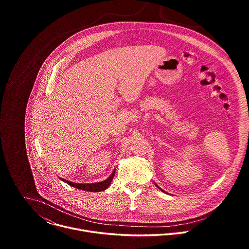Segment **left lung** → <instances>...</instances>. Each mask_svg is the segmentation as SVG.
I'll return each mask as SVG.
<instances>
[{
	"mask_svg": "<svg viewBox=\"0 0 249 249\" xmlns=\"http://www.w3.org/2000/svg\"><path fill=\"white\" fill-rule=\"evenodd\" d=\"M156 186H157V187H158V188H160V187H159V186H158V185H157V184H156ZM160 190H161V191H162V192H164V191H163V190H162V189H160Z\"/></svg>",
	"mask_w": 249,
	"mask_h": 249,
	"instance_id": "8db88e82",
	"label": "left lung"
}]
</instances>
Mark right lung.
I'll return each instance as SVG.
<instances>
[{"mask_svg": "<svg viewBox=\"0 0 249 249\" xmlns=\"http://www.w3.org/2000/svg\"><path fill=\"white\" fill-rule=\"evenodd\" d=\"M114 174H115V170L108 176L107 179H105V180L100 181V182H95V183H75V182H71L70 180H66L64 178H61V177H60V179L62 181H64L65 183L69 184L70 186L78 188V189H81V190H84V191L100 192V191L105 190L106 188H107L111 184V181L113 179Z\"/></svg>", "mask_w": 249, "mask_h": 249, "instance_id": "add662e5", "label": "right lung"}]
</instances>
